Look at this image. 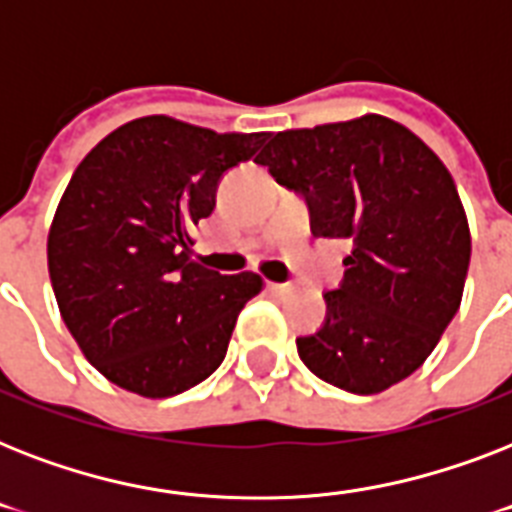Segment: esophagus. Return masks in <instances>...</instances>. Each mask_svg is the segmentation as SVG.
<instances>
[{"label": "esophagus", "mask_w": 512, "mask_h": 512, "mask_svg": "<svg viewBox=\"0 0 512 512\" xmlns=\"http://www.w3.org/2000/svg\"><path fill=\"white\" fill-rule=\"evenodd\" d=\"M268 289H271V295H276V297H287L289 292H292V287H289V284H273V281H268Z\"/></svg>", "instance_id": "esophagus-1"}]
</instances>
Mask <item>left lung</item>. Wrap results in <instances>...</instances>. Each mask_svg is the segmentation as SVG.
I'll list each match as a JSON object with an SVG mask.
<instances>
[{
    "label": "left lung",
    "instance_id": "8db88e82",
    "mask_svg": "<svg viewBox=\"0 0 512 512\" xmlns=\"http://www.w3.org/2000/svg\"><path fill=\"white\" fill-rule=\"evenodd\" d=\"M255 162L303 193L313 236L353 244L321 329L297 337L303 364L358 396L420 369L460 308L470 265L468 217L444 162L380 114L276 132Z\"/></svg>",
    "mask_w": 512,
    "mask_h": 512
}]
</instances>
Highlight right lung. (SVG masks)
Returning a JSON list of instances; mask_svg holds the SVG:
<instances>
[{"label": "right lung", "mask_w": 512, "mask_h": 512, "mask_svg": "<svg viewBox=\"0 0 512 512\" xmlns=\"http://www.w3.org/2000/svg\"><path fill=\"white\" fill-rule=\"evenodd\" d=\"M265 138L143 116L76 167L52 217L47 265L68 332L106 380L167 398L223 364L263 279L204 268L191 228L212 215L220 177Z\"/></svg>", "instance_id": "obj_1"}]
</instances>
